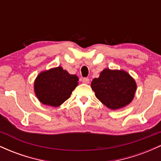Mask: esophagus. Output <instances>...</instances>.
Masks as SVG:
<instances>
[{"label": "esophagus", "mask_w": 161, "mask_h": 161, "mask_svg": "<svg viewBox=\"0 0 161 161\" xmlns=\"http://www.w3.org/2000/svg\"><path fill=\"white\" fill-rule=\"evenodd\" d=\"M82 82L85 84H89V79L88 78H82Z\"/></svg>", "instance_id": "34e87169"}]
</instances>
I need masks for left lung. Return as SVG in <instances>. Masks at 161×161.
Listing matches in <instances>:
<instances>
[{
	"label": "left lung",
	"mask_w": 161,
	"mask_h": 161,
	"mask_svg": "<svg viewBox=\"0 0 161 161\" xmlns=\"http://www.w3.org/2000/svg\"><path fill=\"white\" fill-rule=\"evenodd\" d=\"M91 87L97 99L110 110H118L130 104L136 94L135 79L123 69H104Z\"/></svg>",
	"instance_id": "obj_1"
}]
</instances>
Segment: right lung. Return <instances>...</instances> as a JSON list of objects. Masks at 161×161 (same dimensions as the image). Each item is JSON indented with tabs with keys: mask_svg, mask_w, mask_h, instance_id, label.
I'll use <instances>...</instances> for the list:
<instances>
[{
	"mask_svg": "<svg viewBox=\"0 0 161 161\" xmlns=\"http://www.w3.org/2000/svg\"><path fill=\"white\" fill-rule=\"evenodd\" d=\"M79 78L71 75L62 66L42 71L37 75L34 91L42 104L51 107L60 106L78 86Z\"/></svg>",
	"mask_w": 161,
	"mask_h": 161,
	"instance_id": "1",
	"label": "right lung"
}]
</instances>
